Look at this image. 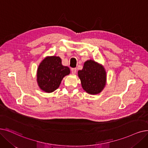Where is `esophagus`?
<instances>
[{
  "mask_svg": "<svg viewBox=\"0 0 148 148\" xmlns=\"http://www.w3.org/2000/svg\"><path fill=\"white\" fill-rule=\"evenodd\" d=\"M77 71V69L76 68H71V73L73 74H74L76 73Z\"/></svg>",
  "mask_w": 148,
  "mask_h": 148,
  "instance_id": "obj_1",
  "label": "esophagus"
}]
</instances>
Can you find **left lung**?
<instances>
[{
	"label": "left lung",
	"mask_w": 148,
	"mask_h": 148,
	"mask_svg": "<svg viewBox=\"0 0 148 148\" xmlns=\"http://www.w3.org/2000/svg\"><path fill=\"white\" fill-rule=\"evenodd\" d=\"M83 89L89 94H99L106 85V73L104 67L92 60L84 63L78 71Z\"/></svg>",
	"instance_id": "1"
}]
</instances>
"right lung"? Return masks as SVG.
<instances>
[{
	"label": "right lung",
	"mask_w": 148,
	"mask_h": 148,
	"mask_svg": "<svg viewBox=\"0 0 148 148\" xmlns=\"http://www.w3.org/2000/svg\"><path fill=\"white\" fill-rule=\"evenodd\" d=\"M69 73V68L62 65L59 57H47L42 61L37 69L38 85L42 91L52 92L59 87L64 77Z\"/></svg>",
	"instance_id": "add662e5"
}]
</instances>
